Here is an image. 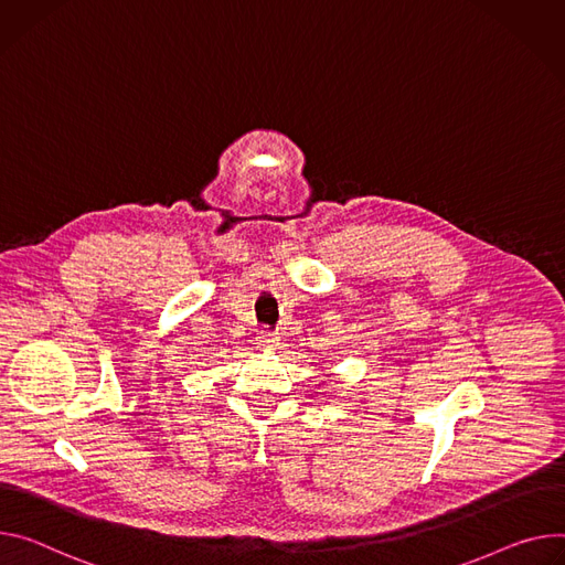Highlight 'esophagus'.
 <instances>
[{
	"mask_svg": "<svg viewBox=\"0 0 565 565\" xmlns=\"http://www.w3.org/2000/svg\"><path fill=\"white\" fill-rule=\"evenodd\" d=\"M256 344H259L262 349H275L277 347V335L270 333L268 329L259 331V335H256Z\"/></svg>",
	"mask_w": 565,
	"mask_h": 565,
	"instance_id": "34e87169",
	"label": "esophagus"
}]
</instances>
